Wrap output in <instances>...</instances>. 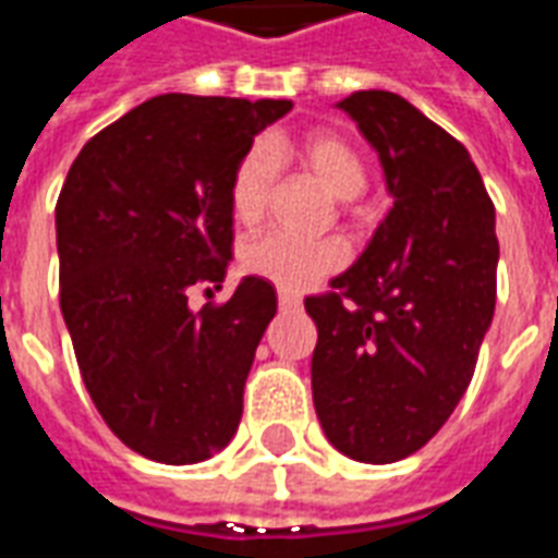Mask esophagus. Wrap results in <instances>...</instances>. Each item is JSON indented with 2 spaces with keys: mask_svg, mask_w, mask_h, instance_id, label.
<instances>
[{
  "mask_svg": "<svg viewBox=\"0 0 558 558\" xmlns=\"http://www.w3.org/2000/svg\"><path fill=\"white\" fill-rule=\"evenodd\" d=\"M278 304H280V311H295V307H302V299H299L295 292L280 290L278 292Z\"/></svg>",
  "mask_w": 558,
  "mask_h": 558,
  "instance_id": "1",
  "label": "esophagus"
}]
</instances>
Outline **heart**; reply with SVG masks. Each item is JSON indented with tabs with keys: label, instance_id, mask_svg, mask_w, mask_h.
<instances>
[{
	"label": "heart",
	"instance_id": "b5f03b06",
	"mask_svg": "<svg viewBox=\"0 0 558 558\" xmlns=\"http://www.w3.org/2000/svg\"><path fill=\"white\" fill-rule=\"evenodd\" d=\"M283 158L302 160L328 194L338 199L359 196L367 184L362 158L338 134L314 131L299 140L268 137L266 143L247 148L230 175V211L235 223L256 227L266 218L275 160ZM343 263H347V244L340 239H302L283 230L259 235L242 254V266L251 275L271 280L280 290H307L319 278L338 271Z\"/></svg>",
	"mask_w": 558,
	"mask_h": 558
}]
</instances>
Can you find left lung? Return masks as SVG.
<instances>
[{"label": "left lung", "mask_w": 558, "mask_h": 558, "mask_svg": "<svg viewBox=\"0 0 558 558\" xmlns=\"http://www.w3.org/2000/svg\"><path fill=\"white\" fill-rule=\"evenodd\" d=\"M338 110L371 143L391 196L364 254L304 299L316 323V418L340 454L395 463L427 445L466 395L496 307V208L448 131L395 92Z\"/></svg>", "instance_id": "obj_1"}]
</instances>
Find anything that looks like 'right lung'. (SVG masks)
I'll list each match as a JSON object with an SVG mask.
<instances>
[{"instance_id": "right-lung-1", "label": "right lung", "mask_w": 558, "mask_h": 558, "mask_svg": "<svg viewBox=\"0 0 558 558\" xmlns=\"http://www.w3.org/2000/svg\"><path fill=\"white\" fill-rule=\"evenodd\" d=\"M290 110L158 95L95 134L68 170L56 203L62 316L101 418L148 460L199 463L239 430L278 292L247 275L230 302L199 311L187 292L227 278L230 175Z\"/></svg>"}]
</instances>
